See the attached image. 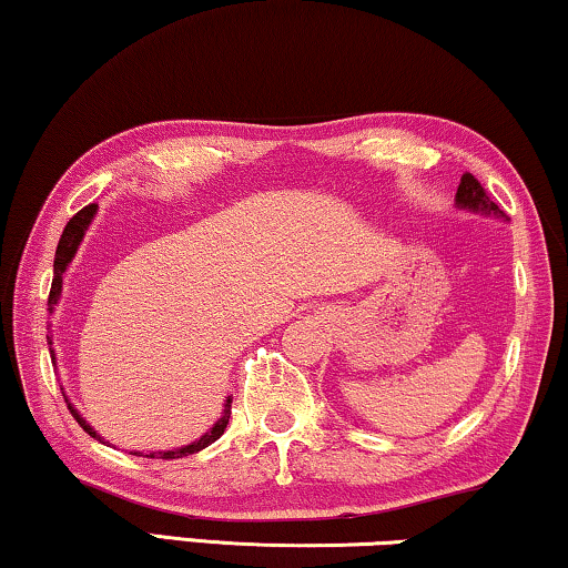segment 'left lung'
Returning a JSON list of instances; mask_svg holds the SVG:
<instances>
[{
  "mask_svg": "<svg viewBox=\"0 0 568 568\" xmlns=\"http://www.w3.org/2000/svg\"><path fill=\"white\" fill-rule=\"evenodd\" d=\"M456 207L468 210V212H481V215L487 217H505V212L489 200L487 192H484V186L476 182L471 174L462 176V184H458V192H456Z\"/></svg>",
  "mask_w": 568,
  "mask_h": 568,
  "instance_id": "1",
  "label": "left lung"
}]
</instances>
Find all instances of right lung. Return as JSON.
Listing matches in <instances>:
<instances>
[{"mask_svg": "<svg viewBox=\"0 0 568 568\" xmlns=\"http://www.w3.org/2000/svg\"><path fill=\"white\" fill-rule=\"evenodd\" d=\"M94 215H97V204H89V207L79 210L77 215H73V217L69 220V225L63 227V235H61V241H59V248H55V261H53V284H51V297H48V310H51V312L55 310V304H59V300H61V292H63V276H65V271H69L73 256H77L79 245H81V241H84V235H87L89 225H92ZM48 343L53 345V338H51V335H48ZM51 358L55 361V351H53V348H51ZM63 397H65V394H63ZM230 402H233V397H225V409H223V415L217 417V423L212 425L207 433L200 435V438L189 443V446L171 448V450H151V454H145V458H182V456L196 454V450L207 448L210 443H215V440L220 438V435L225 433L227 420H230ZM65 405H69L71 415L77 417V423H79L81 427H84V430H87L89 435H92V438L102 440V435L97 433L94 427L89 425V423L84 420V417L79 415V409L71 405L69 397H65ZM138 454H141V450H135V456H138ZM141 456H143V454H141Z\"/></svg>", "mask_w": 568, "mask_h": 568, "instance_id": "1", "label": "right lung"}]
</instances>
